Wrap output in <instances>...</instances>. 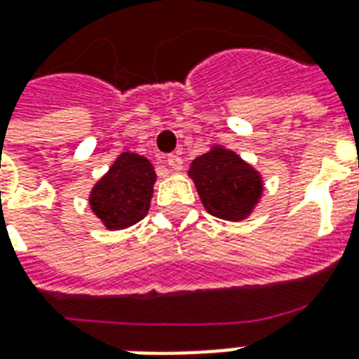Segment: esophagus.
Listing matches in <instances>:
<instances>
[{"label":"esophagus","mask_w":359,"mask_h":359,"mask_svg":"<svg viewBox=\"0 0 359 359\" xmlns=\"http://www.w3.org/2000/svg\"><path fill=\"white\" fill-rule=\"evenodd\" d=\"M167 163H169V167H171L172 171H180V169H182V159H180L179 156H175V154L167 156Z\"/></svg>","instance_id":"34e87169"}]
</instances>
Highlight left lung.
Returning a JSON list of instances; mask_svg holds the SVG:
<instances>
[{"label": "left lung", "mask_w": 359, "mask_h": 359, "mask_svg": "<svg viewBox=\"0 0 359 359\" xmlns=\"http://www.w3.org/2000/svg\"><path fill=\"white\" fill-rule=\"evenodd\" d=\"M188 175L207 213L219 219H247L262 198L261 172L224 146L194 159Z\"/></svg>", "instance_id": "obj_1"}]
</instances>
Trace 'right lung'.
<instances>
[{"label":"right lung","mask_w":359,"mask_h":359,"mask_svg":"<svg viewBox=\"0 0 359 359\" xmlns=\"http://www.w3.org/2000/svg\"><path fill=\"white\" fill-rule=\"evenodd\" d=\"M156 171L139 154L123 152L93 187L89 205L108 230H123L142 220L150 209Z\"/></svg>","instance_id":"add662e5"}]
</instances>
